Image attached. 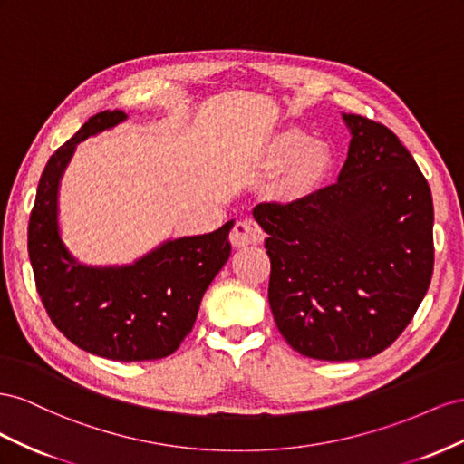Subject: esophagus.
<instances>
[{
  "label": "esophagus",
  "mask_w": 464,
  "mask_h": 464,
  "mask_svg": "<svg viewBox=\"0 0 464 464\" xmlns=\"http://www.w3.org/2000/svg\"><path fill=\"white\" fill-rule=\"evenodd\" d=\"M229 239L233 243V246H246V245H258L264 239L262 227L250 218L239 219L231 229Z\"/></svg>",
  "instance_id": "1"
}]
</instances>
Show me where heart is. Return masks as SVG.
<instances>
[{"label": "heart", "mask_w": 464, "mask_h": 464, "mask_svg": "<svg viewBox=\"0 0 464 464\" xmlns=\"http://www.w3.org/2000/svg\"><path fill=\"white\" fill-rule=\"evenodd\" d=\"M333 153L323 141L301 130H284L274 136L264 150V165L268 169H287L284 190L291 196L311 192L328 173Z\"/></svg>", "instance_id": "1"}]
</instances>
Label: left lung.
<instances>
[{
  "instance_id": "obj_1",
  "label": "left lung",
  "mask_w": 464,
  "mask_h": 464,
  "mask_svg": "<svg viewBox=\"0 0 464 464\" xmlns=\"http://www.w3.org/2000/svg\"><path fill=\"white\" fill-rule=\"evenodd\" d=\"M352 141L338 182L295 202H264L268 301L285 342L324 362L373 357L414 319L433 274L426 177L392 131L342 114Z\"/></svg>"
}]
</instances>
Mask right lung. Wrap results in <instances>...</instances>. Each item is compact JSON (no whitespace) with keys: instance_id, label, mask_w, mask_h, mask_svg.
<instances>
[{"instance_id":"obj_1","label":"right lung","mask_w":464,"mask_h":464,"mask_svg":"<svg viewBox=\"0 0 464 464\" xmlns=\"http://www.w3.org/2000/svg\"><path fill=\"white\" fill-rule=\"evenodd\" d=\"M104 111L48 159L29 219L36 291L60 333L77 348L114 362L161 360L192 330L208 285L231 255L227 221L214 233L167 241L122 268L77 264L58 233V182L79 141L122 122Z\"/></svg>"}]
</instances>
